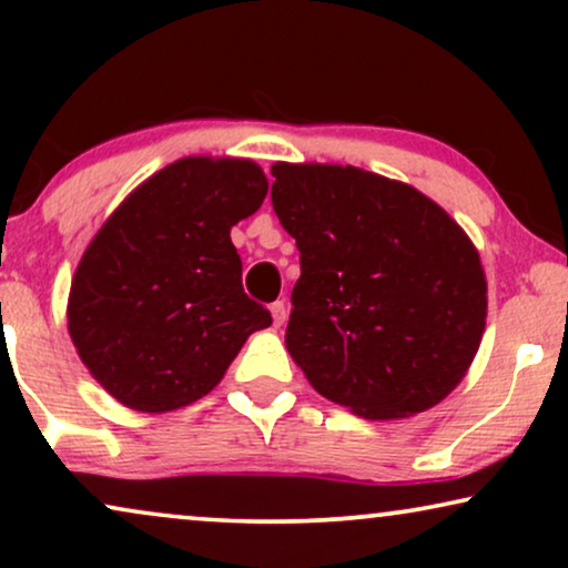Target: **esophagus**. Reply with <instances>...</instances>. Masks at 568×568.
Returning <instances> with one entry per match:
<instances>
[{
	"mask_svg": "<svg viewBox=\"0 0 568 568\" xmlns=\"http://www.w3.org/2000/svg\"><path fill=\"white\" fill-rule=\"evenodd\" d=\"M271 315H274V325H284L286 317H290V310H286V302H284V300H276L274 305H271Z\"/></svg>",
	"mask_w": 568,
	"mask_h": 568,
	"instance_id": "obj_1",
	"label": "esophagus"
}]
</instances>
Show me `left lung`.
Instances as JSON below:
<instances>
[{"mask_svg":"<svg viewBox=\"0 0 568 568\" xmlns=\"http://www.w3.org/2000/svg\"><path fill=\"white\" fill-rule=\"evenodd\" d=\"M271 204L300 251L286 348L364 418L437 406L486 328V276L445 209L390 178L276 162Z\"/></svg>","mask_w":568,"mask_h":568,"instance_id":"obj_1","label":"left lung"}]
</instances>
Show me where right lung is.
Returning a JSON list of instances; mask_svg holds the SVG:
<instances>
[{
  "mask_svg": "<svg viewBox=\"0 0 568 568\" xmlns=\"http://www.w3.org/2000/svg\"><path fill=\"white\" fill-rule=\"evenodd\" d=\"M268 183L251 160H178L111 214L77 266L69 333L123 406L183 408L220 383L271 313L243 292L232 224Z\"/></svg>",
  "mask_w": 568,
  "mask_h": 568,
  "instance_id": "right-lung-1",
  "label": "right lung"
}]
</instances>
